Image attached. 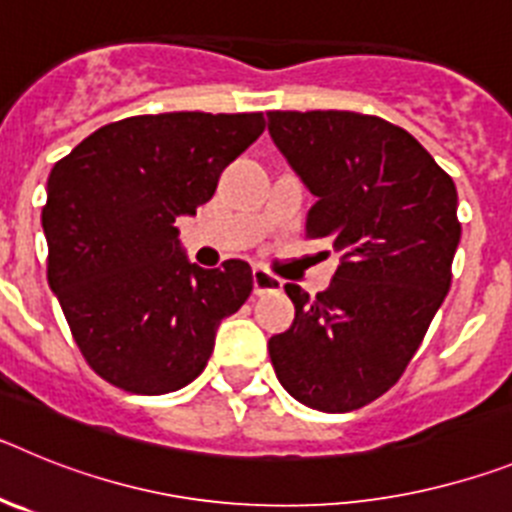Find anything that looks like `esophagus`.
Segmentation results:
<instances>
[{"label": "esophagus", "mask_w": 512, "mask_h": 512, "mask_svg": "<svg viewBox=\"0 0 512 512\" xmlns=\"http://www.w3.org/2000/svg\"><path fill=\"white\" fill-rule=\"evenodd\" d=\"M279 289H282V279L269 274V271L259 269V266L253 269V295L264 297L271 295V292H279Z\"/></svg>", "instance_id": "1"}]
</instances>
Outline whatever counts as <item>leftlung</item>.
Returning <instances> with one entry per match:
<instances>
[{
  "label": "left lung",
  "mask_w": 512,
  "mask_h": 512,
  "mask_svg": "<svg viewBox=\"0 0 512 512\" xmlns=\"http://www.w3.org/2000/svg\"><path fill=\"white\" fill-rule=\"evenodd\" d=\"M269 133L318 202L307 238L341 253L315 300L284 284L295 323L269 341L302 405L348 413L395 387L451 287L456 187L408 130L346 110H274Z\"/></svg>",
  "instance_id": "8db88e82"
}]
</instances>
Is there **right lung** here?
Instances as JSON below:
<instances>
[{
    "label": "right lung",
    "instance_id": "1",
    "mask_svg": "<svg viewBox=\"0 0 512 512\" xmlns=\"http://www.w3.org/2000/svg\"><path fill=\"white\" fill-rule=\"evenodd\" d=\"M261 112H164L110 122L48 176V284L81 356L135 395L182 390L207 366L220 320L253 289L241 259L189 264L176 217L264 133Z\"/></svg>",
    "mask_w": 512,
    "mask_h": 512
}]
</instances>
